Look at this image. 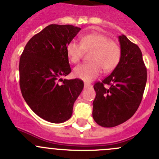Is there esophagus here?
Instances as JSON below:
<instances>
[{
	"instance_id": "1",
	"label": "esophagus",
	"mask_w": 159,
	"mask_h": 159,
	"mask_svg": "<svg viewBox=\"0 0 159 159\" xmlns=\"http://www.w3.org/2000/svg\"><path fill=\"white\" fill-rule=\"evenodd\" d=\"M84 86H85V87H89V86H91V84L88 83V82H85V83H84Z\"/></svg>"
}]
</instances>
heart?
<instances>
[{
    "label": "heart",
    "instance_id": "heart-1",
    "mask_svg": "<svg viewBox=\"0 0 159 159\" xmlns=\"http://www.w3.org/2000/svg\"><path fill=\"white\" fill-rule=\"evenodd\" d=\"M66 54L73 64L79 62L84 52L88 53L89 62L76 66L74 76L85 81H92L100 74L102 69L109 73L119 64L121 48L116 41L100 33H89L81 36L80 44L70 41L66 45Z\"/></svg>",
    "mask_w": 159,
    "mask_h": 159
}]
</instances>
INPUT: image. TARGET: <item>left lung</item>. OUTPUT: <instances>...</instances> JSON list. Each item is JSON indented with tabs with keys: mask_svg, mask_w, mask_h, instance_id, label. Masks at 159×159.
<instances>
[{
	"mask_svg": "<svg viewBox=\"0 0 159 159\" xmlns=\"http://www.w3.org/2000/svg\"><path fill=\"white\" fill-rule=\"evenodd\" d=\"M119 64L110 75L93 85L96 97L93 102V118L103 127L120 125L134 114L143 99L147 79L139 47L125 35L119 36Z\"/></svg>",
	"mask_w": 159,
	"mask_h": 159,
	"instance_id": "left-lung-1",
	"label": "left lung"
}]
</instances>
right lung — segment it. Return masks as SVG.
<instances>
[{
  "mask_svg": "<svg viewBox=\"0 0 159 159\" xmlns=\"http://www.w3.org/2000/svg\"><path fill=\"white\" fill-rule=\"evenodd\" d=\"M80 30L71 25H49L27 42L20 55L22 96L36 114L49 122L70 119L74 102L83 89L82 80L61 78L71 72L66 45Z\"/></svg>",
  "mask_w": 159,
  "mask_h": 159,
  "instance_id": "obj_1",
  "label": "right lung"
}]
</instances>
